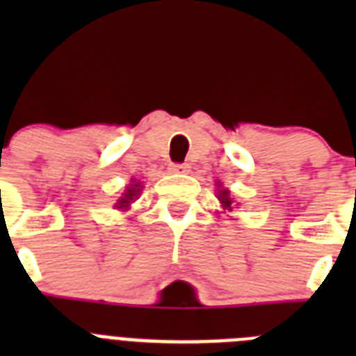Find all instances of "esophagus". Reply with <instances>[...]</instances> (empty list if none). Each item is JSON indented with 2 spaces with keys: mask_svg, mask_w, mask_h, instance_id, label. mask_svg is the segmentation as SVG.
Masks as SVG:
<instances>
[{
  "mask_svg": "<svg viewBox=\"0 0 356 356\" xmlns=\"http://www.w3.org/2000/svg\"><path fill=\"white\" fill-rule=\"evenodd\" d=\"M169 171L171 172H188L191 168H188V163H171L169 165Z\"/></svg>",
  "mask_w": 356,
  "mask_h": 356,
  "instance_id": "34e87169",
  "label": "esophagus"
}]
</instances>
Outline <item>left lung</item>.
<instances>
[{"label":"left lung","mask_w":356,"mask_h":356,"mask_svg":"<svg viewBox=\"0 0 356 356\" xmlns=\"http://www.w3.org/2000/svg\"><path fill=\"white\" fill-rule=\"evenodd\" d=\"M217 191H219V193H217V200L221 201L222 209L232 212L235 207H234V200H232V196H229L228 188H221V181H217Z\"/></svg>","instance_id":"obj_1"}]
</instances>
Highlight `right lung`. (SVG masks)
I'll return each mask as SVG.
<instances>
[{
    "label": "right lung",
    "mask_w": 356,
    "mask_h": 356,
    "mask_svg": "<svg viewBox=\"0 0 356 356\" xmlns=\"http://www.w3.org/2000/svg\"><path fill=\"white\" fill-rule=\"evenodd\" d=\"M140 193H143V184H140L139 180H135V178H131L130 184H128L127 187H124V191H122L121 197H119L118 203H115L114 207L118 210H128L135 200H139Z\"/></svg>",
    "instance_id": "add662e5"
}]
</instances>
